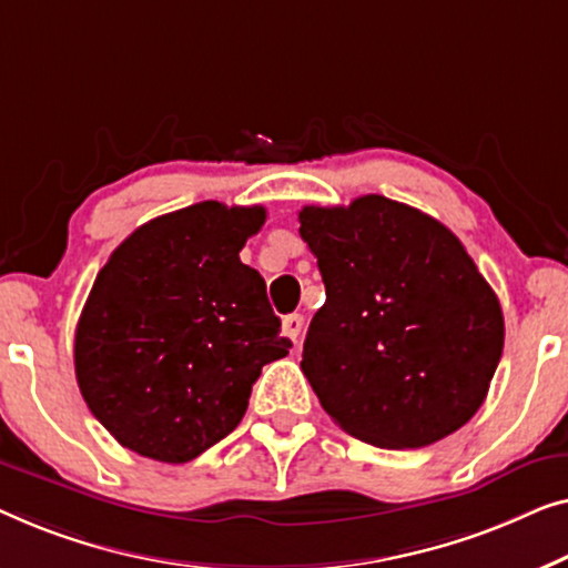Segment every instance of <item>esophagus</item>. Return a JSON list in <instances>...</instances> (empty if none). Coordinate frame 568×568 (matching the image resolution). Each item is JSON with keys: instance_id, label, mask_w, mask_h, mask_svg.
<instances>
[{"instance_id": "esophagus-1", "label": "esophagus", "mask_w": 568, "mask_h": 568, "mask_svg": "<svg viewBox=\"0 0 568 568\" xmlns=\"http://www.w3.org/2000/svg\"><path fill=\"white\" fill-rule=\"evenodd\" d=\"M283 332H285V337H291L295 345H298V337H301V332H303V316L301 314L285 316L283 318Z\"/></svg>"}]
</instances>
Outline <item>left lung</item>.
<instances>
[{"mask_svg":"<svg viewBox=\"0 0 568 568\" xmlns=\"http://www.w3.org/2000/svg\"><path fill=\"white\" fill-rule=\"evenodd\" d=\"M298 221L326 287L301 361L324 412L390 450L460 429L505 347L499 298L466 246L433 215L383 195L306 205Z\"/></svg>","mask_w":568,"mask_h":568,"instance_id":"8db88e82","label":"left lung"}]
</instances>
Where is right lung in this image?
<instances>
[{
  "mask_svg": "<svg viewBox=\"0 0 568 568\" xmlns=\"http://www.w3.org/2000/svg\"><path fill=\"white\" fill-rule=\"evenodd\" d=\"M265 219L262 205H187L135 229L98 273L77 324V383L128 450L197 458L242 422L262 365L293 347L262 275L239 260Z\"/></svg>",
  "mask_w": 568,
  "mask_h": 568,
  "instance_id": "1",
  "label": "right lung"
}]
</instances>
